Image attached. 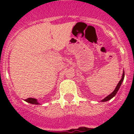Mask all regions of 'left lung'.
I'll use <instances>...</instances> for the list:
<instances>
[{"instance_id":"1","label":"left lung","mask_w":134,"mask_h":134,"mask_svg":"<svg viewBox=\"0 0 134 134\" xmlns=\"http://www.w3.org/2000/svg\"><path fill=\"white\" fill-rule=\"evenodd\" d=\"M124 75H125V72H124V73H123V75H122V78H121V79L120 80V81L119 82V83H118V85H117V86H116L115 89L113 91V92L111 94H110L109 95H108L107 97H106L104 99H103L102 101L103 102H105V101H107V100H110L111 99H112V98L113 97H115V94H117V93H118V90H119V87H120L121 85V83H122L123 80H124Z\"/></svg>"}]
</instances>
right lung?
I'll return each mask as SVG.
<instances>
[{"label":"right lung","instance_id":"1","mask_svg":"<svg viewBox=\"0 0 134 134\" xmlns=\"http://www.w3.org/2000/svg\"><path fill=\"white\" fill-rule=\"evenodd\" d=\"M26 102H28L29 103H31V104H35V105H38V103L37 101V99H34V98H28V99H25V100Z\"/></svg>","mask_w":134,"mask_h":134}]
</instances>
